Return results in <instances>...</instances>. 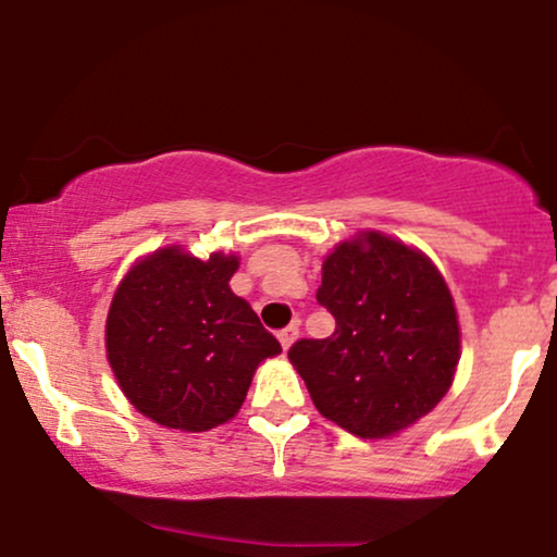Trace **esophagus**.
Listing matches in <instances>:
<instances>
[{
    "label": "esophagus",
    "mask_w": 557,
    "mask_h": 557,
    "mask_svg": "<svg viewBox=\"0 0 557 557\" xmlns=\"http://www.w3.org/2000/svg\"><path fill=\"white\" fill-rule=\"evenodd\" d=\"M277 339L283 344V349H290V344L298 339V323H287L285 329H280Z\"/></svg>",
    "instance_id": "1"
}]
</instances>
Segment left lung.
<instances>
[{"label":"left lung","mask_w":557,"mask_h":557,"mask_svg":"<svg viewBox=\"0 0 557 557\" xmlns=\"http://www.w3.org/2000/svg\"><path fill=\"white\" fill-rule=\"evenodd\" d=\"M315 300L334 315V334L295 342L287 357L329 421L383 440L445 398L460 326L447 283L421 251L362 231L326 257Z\"/></svg>","instance_id":"left-lung-1"}]
</instances>
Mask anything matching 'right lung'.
<instances>
[{"label":"right lung","mask_w":557,"mask_h":557,"mask_svg":"<svg viewBox=\"0 0 557 557\" xmlns=\"http://www.w3.org/2000/svg\"><path fill=\"white\" fill-rule=\"evenodd\" d=\"M234 255L166 246L125 274L104 344L125 398L161 426L208 432L234 419L259 362L283 351L228 280Z\"/></svg>","instance_id":"right-lung-1"}]
</instances>
